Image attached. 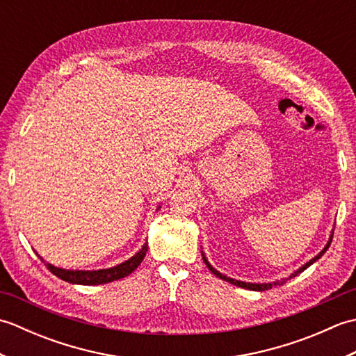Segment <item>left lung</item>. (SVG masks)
<instances>
[{
	"label": "left lung",
	"instance_id": "8db88e82",
	"mask_svg": "<svg viewBox=\"0 0 356 356\" xmlns=\"http://www.w3.org/2000/svg\"><path fill=\"white\" fill-rule=\"evenodd\" d=\"M332 237H334V229H332V232H330V237H329V240H327L326 246H324V248L321 249V251L314 257V259H311V260H309L307 263H305L303 266L298 268L297 270H293L289 277L282 278V280H275V282H270V283H249V282H241V280H236V278L226 277V275H223V274H222V272H218L217 269H214V268H213V264H211V263L208 261V259L205 257V254H203V251H202V259H203V261H205V264L208 266V269H209L211 272H213L214 275H217L218 278L225 280V282H228V283H231V284H236V286H238V287H243V289H249V291H268V289H272V287H274V286H282V284H284V283L287 282V280H291V278H293V277H297V275H298V274H301V272H303L305 269H307L309 266H311V264H314L316 260L321 259L323 254L327 251L329 246H330V243H332Z\"/></svg>",
	"mask_w": 356,
	"mask_h": 356
}]
</instances>
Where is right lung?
Returning <instances> with one entry per match:
<instances>
[{
    "mask_svg": "<svg viewBox=\"0 0 356 356\" xmlns=\"http://www.w3.org/2000/svg\"><path fill=\"white\" fill-rule=\"evenodd\" d=\"M162 208V203H159L156 211ZM148 251V243L142 246L139 252H136L131 259H128L127 261L118 264V266L107 268V269H97V270H79V269H65V268H58L53 266L51 263L45 261L42 257L36 252V255L40 257L41 261H44L45 266L51 272L53 275H56L58 278L64 280V282H69L72 284H84V286H95V284H105L110 282H115V280L124 278L127 275H130L131 272L139 266L142 260L145 259Z\"/></svg>",
    "mask_w": 356,
    "mask_h": 356,
    "instance_id": "add662e5",
    "label": "right lung"
}]
</instances>
